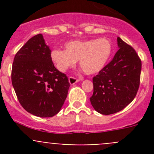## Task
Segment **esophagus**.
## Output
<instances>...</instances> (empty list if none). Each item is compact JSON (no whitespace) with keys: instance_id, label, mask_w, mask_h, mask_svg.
I'll return each mask as SVG.
<instances>
[{"instance_id":"34e87169","label":"esophagus","mask_w":154,"mask_h":154,"mask_svg":"<svg viewBox=\"0 0 154 154\" xmlns=\"http://www.w3.org/2000/svg\"><path fill=\"white\" fill-rule=\"evenodd\" d=\"M79 80H80L79 79L76 78V77H72V76H71V77H68V81H69L70 84H71V85H73V84H74V83H77Z\"/></svg>"}]
</instances>
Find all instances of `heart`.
<instances>
[{"instance_id":"obj_1","label":"heart","mask_w":154,"mask_h":154,"mask_svg":"<svg viewBox=\"0 0 154 154\" xmlns=\"http://www.w3.org/2000/svg\"><path fill=\"white\" fill-rule=\"evenodd\" d=\"M65 48L66 51L55 48L51 53L53 63L63 72L79 60L80 67L84 73L97 74L105 67L112 52V45L106 38L71 41L66 43Z\"/></svg>"}]
</instances>
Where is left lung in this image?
Listing matches in <instances>:
<instances>
[{
    "label": "left lung",
    "instance_id": "obj_1",
    "mask_svg": "<svg viewBox=\"0 0 154 154\" xmlns=\"http://www.w3.org/2000/svg\"><path fill=\"white\" fill-rule=\"evenodd\" d=\"M119 49L112 60L92 78L90 101L94 109L111 115L125 108L136 97L140 85L142 61L132 46L117 38Z\"/></svg>",
    "mask_w": 154,
    "mask_h": 154
}]
</instances>
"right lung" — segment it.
<instances>
[{"label": "right lung", "mask_w": 154, "mask_h": 154, "mask_svg": "<svg viewBox=\"0 0 154 154\" xmlns=\"http://www.w3.org/2000/svg\"><path fill=\"white\" fill-rule=\"evenodd\" d=\"M51 53L42 34H38L16 53L12 67V83L18 101L26 111L41 118L60 112L70 86L66 74L54 67Z\"/></svg>", "instance_id": "1"}]
</instances>
